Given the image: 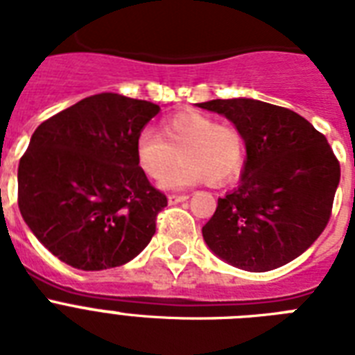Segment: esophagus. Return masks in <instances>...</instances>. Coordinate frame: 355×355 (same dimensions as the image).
Here are the masks:
<instances>
[{
  "label": "esophagus",
  "mask_w": 355,
  "mask_h": 355,
  "mask_svg": "<svg viewBox=\"0 0 355 355\" xmlns=\"http://www.w3.org/2000/svg\"><path fill=\"white\" fill-rule=\"evenodd\" d=\"M167 200H169V205H178V202L188 200V195H169V197H167Z\"/></svg>",
  "instance_id": "34e87169"
}]
</instances>
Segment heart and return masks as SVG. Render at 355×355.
Listing matches in <instances>:
<instances>
[{
  "mask_svg": "<svg viewBox=\"0 0 355 355\" xmlns=\"http://www.w3.org/2000/svg\"><path fill=\"white\" fill-rule=\"evenodd\" d=\"M134 155L145 177L153 180H160L180 155L182 162L162 182L166 189H186L205 180L221 186L241 171L245 139L234 125L184 110L164 119L160 134L144 128L134 141Z\"/></svg>",
  "mask_w": 355,
  "mask_h": 355,
  "instance_id": "1",
  "label": "heart"
}]
</instances>
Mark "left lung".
I'll return each mask as SVG.
<instances>
[{
	"label": "left lung",
	"instance_id": "1",
	"mask_svg": "<svg viewBox=\"0 0 355 355\" xmlns=\"http://www.w3.org/2000/svg\"><path fill=\"white\" fill-rule=\"evenodd\" d=\"M199 107L230 119L247 147L239 186L217 200L202 227L206 245L250 272L289 263L330 221L341 167L328 139L308 119L270 103L239 97Z\"/></svg>",
	"mask_w": 355,
	"mask_h": 355
}]
</instances>
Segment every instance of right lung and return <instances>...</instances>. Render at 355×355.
I'll use <instances>...</instances> for the list:
<instances>
[{
  "instance_id": "add662e5",
  "label": "right lung",
  "mask_w": 355,
  "mask_h": 355,
  "mask_svg": "<svg viewBox=\"0 0 355 355\" xmlns=\"http://www.w3.org/2000/svg\"><path fill=\"white\" fill-rule=\"evenodd\" d=\"M158 112L155 103L97 94L31 136L18 166V206L60 261L112 269L149 245L167 199L136 164L134 141Z\"/></svg>"
}]
</instances>
